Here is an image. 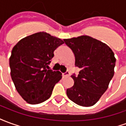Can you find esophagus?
<instances>
[{
	"label": "esophagus",
	"instance_id": "obj_1",
	"mask_svg": "<svg viewBox=\"0 0 126 126\" xmlns=\"http://www.w3.org/2000/svg\"><path fill=\"white\" fill-rule=\"evenodd\" d=\"M69 76V71H66L65 73H63V77H67Z\"/></svg>",
	"mask_w": 126,
	"mask_h": 126
}]
</instances>
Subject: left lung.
Listing matches in <instances>:
<instances>
[{
    "mask_svg": "<svg viewBox=\"0 0 126 126\" xmlns=\"http://www.w3.org/2000/svg\"><path fill=\"white\" fill-rule=\"evenodd\" d=\"M64 41L74 53L75 65L80 69L78 76H71L74 84L67 89V95L78 105L93 106L107 90L114 76L113 52L106 44L88 36Z\"/></svg>",
    "mask_w": 126,
    "mask_h": 126,
    "instance_id": "left-lung-1",
    "label": "left lung"
}]
</instances>
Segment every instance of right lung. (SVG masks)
<instances>
[{
    "label": "right lung",
    "mask_w": 126,
    "mask_h": 126,
    "mask_svg": "<svg viewBox=\"0 0 126 126\" xmlns=\"http://www.w3.org/2000/svg\"><path fill=\"white\" fill-rule=\"evenodd\" d=\"M63 43L61 39L40 32L23 38L13 48L11 76L18 93L29 104L48 99L55 85L62 78L60 71L47 68L55 50Z\"/></svg>",
    "instance_id": "obj_1"
}]
</instances>
